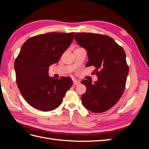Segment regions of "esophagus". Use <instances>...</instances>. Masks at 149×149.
<instances>
[{
  "mask_svg": "<svg viewBox=\"0 0 149 149\" xmlns=\"http://www.w3.org/2000/svg\"><path fill=\"white\" fill-rule=\"evenodd\" d=\"M80 83V82L79 81H77V80H76V79H73V84H74V85H78Z\"/></svg>",
  "mask_w": 149,
  "mask_h": 149,
  "instance_id": "obj_1",
  "label": "esophagus"
}]
</instances>
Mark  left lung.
<instances>
[{
    "mask_svg": "<svg viewBox=\"0 0 149 149\" xmlns=\"http://www.w3.org/2000/svg\"><path fill=\"white\" fill-rule=\"evenodd\" d=\"M77 44L87 50L89 61L86 66L95 67L98 80L92 84L83 80L86 93L81 97L82 103L93 113H102L118 102L125 90L129 66L125 52L112 38L91 33H75Z\"/></svg>",
    "mask_w": 149,
    "mask_h": 149,
    "instance_id": "1",
    "label": "left lung"
}]
</instances>
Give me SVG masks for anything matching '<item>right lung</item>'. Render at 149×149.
Here are the masks:
<instances>
[{
    "label": "right lung",
    "instance_id": "obj_1",
    "mask_svg": "<svg viewBox=\"0 0 149 149\" xmlns=\"http://www.w3.org/2000/svg\"><path fill=\"white\" fill-rule=\"evenodd\" d=\"M74 33H49L28 39L15 59L16 81L25 100L34 108L49 111L61 104L72 86L68 77L49 76V67L58 63L74 40Z\"/></svg>",
    "mask_w": 149,
    "mask_h": 149
}]
</instances>
